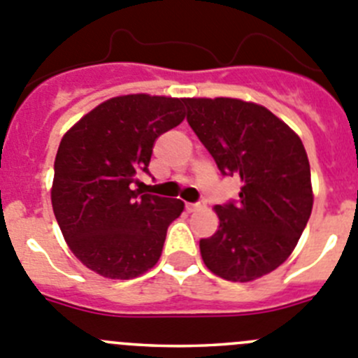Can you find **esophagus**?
I'll use <instances>...</instances> for the list:
<instances>
[{
    "mask_svg": "<svg viewBox=\"0 0 358 358\" xmlns=\"http://www.w3.org/2000/svg\"><path fill=\"white\" fill-rule=\"evenodd\" d=\"M202 208V204H186V211L193 213V211H199Z\"/></svg>",
    "mask_w": 358,
    "mask_h": 358,
    "instance_id": "obj_1",
    "label": "esophagus"
}]
</instances>
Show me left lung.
I'll return each mask as SVG.
<instances>
[{"label": "left lung", "instance_id": "1", "mask_svg": "<svg viewBox=\"0 0 358 358\" xmlns=\"http://www.w3.org/2000/svg\"><path fill=\"white\" fill-rule=\"evenodd\" d=\"M185 104L220 172L241 181L238 204L213 208L220 225L201 239L202 261L225 280L264 277L293 254L313 211L306 147L261 104L232 97H188Z\"/></svg>", "mask_w": 358, "mask_h": 358}]
</instances>
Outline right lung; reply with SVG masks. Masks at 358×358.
Instances as JSON below:
<instances>
[{
  "instance_id": "add662e5",
  "label": "right lung",
  "mask_w": 358,
  "mask_h": 358,
  "mask_svg": "<svg viewBox=\"0 0 358 358\" xmlns=\"http://www.w3.org/2000/svg\"><path fill=\"white\" fill-rule=\"evenodd\" d=\"M185 117V99L129 94L101 103L64 134L51 204L69 248L88 270L129 280L159 261L185 202L134 186L149 172L157 136Z\"/></svg>"
}]
</instances>
